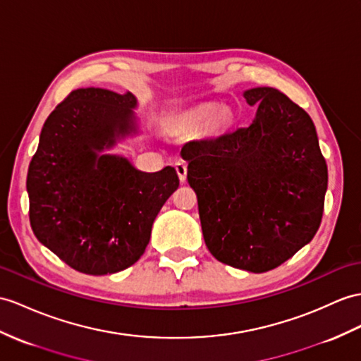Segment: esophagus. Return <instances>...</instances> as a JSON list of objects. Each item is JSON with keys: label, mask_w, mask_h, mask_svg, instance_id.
Returning a JSON list of instances; mask_svg holds the SVG:
<instances>
[{"label": "esophagus", "mask_w": 361, "mask_h": 361, "mask_svg": "<svg viewBox=\"0 0 361 361\" xmlns=\"http://www.w3.org/2000/svg\"><path fill=\"white\" fill-rule=\"evenodd\" d=\"M174 169H176V171H178L180 182H185L187 180V164L183 161H178L174 164Z\"/></svg>", "instance_id": "esophagus-1"}]
</instances>
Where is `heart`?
<instances>
[{"label":"heart","instance_id":"heart-1","mask_svg":"<svg viewBox=\"0 0 361 361\" xmlns=\"http://www.w3.org/2000/svg\"><path fill=\"white\" fill-rule=\"evenodd\" d=\"M208 113H209V107L208 105H205V107H200V109L192 111L188 116V121L196 122L199 119H204ZM230 119H231L230 110L225 107H219V109H214L213 111H211L209 118H208V124H209L211 130H222L228 124H230Z\"/></svg>","mask_w":361,"mask_h":361}]
</instances>
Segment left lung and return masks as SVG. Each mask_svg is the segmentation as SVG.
Returning a JSON list of instances; mask_svg holds the SVG:
<instances>
[{"label":"left lung","mask_w":361,"mask_h":361,"mask_svg":"<svg viewBox=\"0 0 361 361\" xmlns=\"http://www.w3.org/2000/svg\"><path fill=\"white\" fill-rule=\"evenodd\" d=\"M251 126L182 147L209 252L226 265L267 272L317 233L328 166L314 122L272 87L243 92Z\"/></svg>","instance_id":"left-lung-1"}]
</instances>
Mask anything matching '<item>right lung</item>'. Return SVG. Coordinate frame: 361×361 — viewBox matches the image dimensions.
<instances>
[{
  "label": "right lung",
  "mask_w": 361,
  "mask_h": 361,
  "mask_svg": "<svg viewBox=\"0 0 361 361\" xmlns=\"http://www.w3.org/2000/svg\"><path fill=\"white\" fill-rule=\"evenodd\" d=\"M131 93L78 89L49 114L27 173L37 239L70 268L113 274L136 263L162 205L179 187L173 166L145 173L99 154L137 133Z\"/></svg>",
  "instance_id": "add662e5"
}]
</instances>
